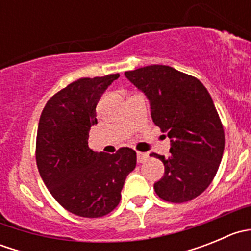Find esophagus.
I'll list each match as a JSON object with an SVG mask.
<instances>
[{"mask_svg": "<svg viewBox=\"0 0 251 251\" xmlns=\"http://www.w3.org/2000/svg\"><path fill=\"white\" fill-rule=\"evenodd\" d=\"M148 160V154L146 153H141V151H137V161L140 164L142 163H146Z\"/></svg>", "mask_w": 251, "mask_h": 251, "instance_id": "obj_1", "label": "esophagus"}]
</instances>
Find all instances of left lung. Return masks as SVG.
<instances>
[{"label":"left lung","instance_id":"1","mask_svg":"<svg viewBox=\"0 0 251 251\" xmlns=\"http://www.w3.org/2000/svg\"><path fill=\"white\" fill-rule=\"evenodd\" d=\"M125 76L146 95L154 124L170 138L169 158L151 154L165 166L155 193L170 203L192 201L211 183L224 155V126L211 96L198 78L168 65H148Z\"/></svg>","mask_w":251,"mask_h":251}]
</instances>
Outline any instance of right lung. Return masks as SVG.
<instances>
[{
	"label": "right lung",
	"mask_w": 251,
	"mask_h": 251,
	"mask_svg": "<svg viewBox=\"0 0 251 251\" xmlns=\"http://www.w3.org/2000/svg\"><path fill=\"white\" fill-rule=\"evenodd\" d=\"M120 75L83 77L48 100L40 116L36 164L53 198L72 214L102 217L118 206L127 175L136 168V151L123 147L115 154L88 148L96 107Z\"/></svg>",
	"instance_id": "1"
}]
</instances>
